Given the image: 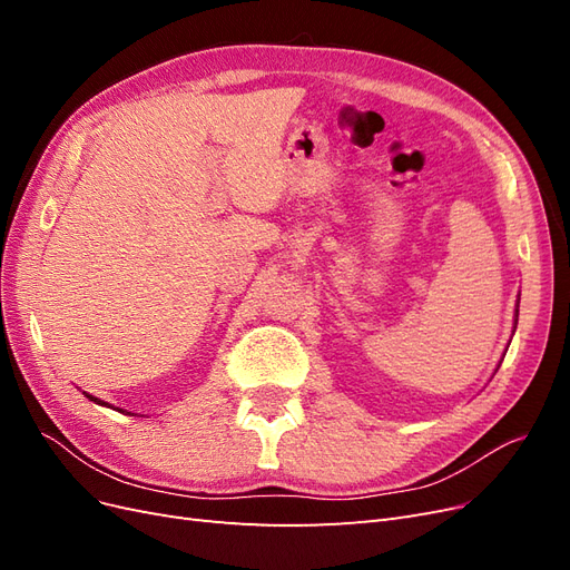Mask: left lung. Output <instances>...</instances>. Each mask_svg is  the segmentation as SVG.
<instances>
[{
	"label": "left lung",
	"mask_w": 570,
	"mask_h": 570,
	"mask_svg": "<svg viewBox=\"0 0 570 570\" xmlns=\"http://www.w3.org/2000/svg\"><path fill=\"white\" fill-rule=\"evenodd\" d=\"M519 304H521V295H519V302H515V316H513V331H515V323H519Z\"/></svg>",
	"instance_id": "1"
}]
</instances>
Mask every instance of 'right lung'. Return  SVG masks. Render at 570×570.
I'll return each instance as SVG.
<instances>
[{
	"label": "right lung",
	"mask_w": 570,
	"mask_h": 570,
	"mask_svg": "<svg viewBox=\"0 0 570 570\" xmlns=\"http://www.w3.org/2000/svg\"><path fill=\"white\" fill-rule=\"evenodd\" d=\"M82 394H85V396H88V400H90V402H95V404H101V406H109V409H114L111 404H107V402H101V400H99V396H92V394H88V392H82ZM116 411H124V409H116ZM126 413H130V411H126Z\"/></svg>",
	"instance_id": "right-lung-1"
}]
</instances>
